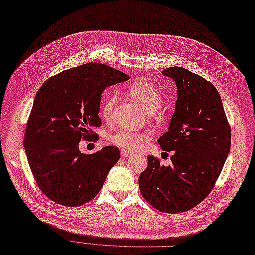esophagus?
Segmentation results:
<instances>
[{"label": "esophagus", "mask_w": 255, "mask_h": 255, "mask_svg": "<svg viewBox=\"0 0 255 255\" xmlns=\"http://www.w3.org/2000/svg\"><path fill=\"white\" fill-rule=\"evenodd\" d=\"M121 154H122V156L123 157H127V156H130L131 154H132V152H131V151H129V150H122V151H121Z\"/></svg>", "instance_id": "esophagus-1"}]
</instances>
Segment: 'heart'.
Wrapping results in <instances>:
<instances>
[{
    "label": "heart",
    "mask_w": 255,
    "mask_h": 255,
    "mask_svg": "<svg viewBox=\"0 0 255 255\" xmlns=\"http://www.w3.org/2000/svg\"><path fill=\"white\" fill-rule=\"evenodd\" d=\"M129 93L148 112H154L163 103V94L155 85L147 80H137L129 86ZM117 103V96L111 93L104 99L101 113L105 120H110ZM150 137L149 132H139L134 130H120L109 136L110 142L119 147L128 150H137L143 142Z\"/></svg>",
    "instance_id": "heart-1"
}]
</instances>
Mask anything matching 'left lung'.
I'll return each instance as SVG.
<instances>
[{"label":"left lung","instance_id":"1","mask_svg":"<svg viewBox=\"0 0 255 255\" xmlns=\"http://www.w3.org/2000/svg\"><path fill=\"white\" fill-rule=\"evenodd\" d=\"M163 75L177 88L175 112L157 143L172 151L171 166L148 155L138 177L144 199L166 213L190 210L212 191L231 146V128L213 84L183 67H169Z\"/></svg>","mask_w":255,"mask_h":255}]
</instances>
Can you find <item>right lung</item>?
Returning a JSON list of instances; mask_svg holds the SVG:
<instances>
[{"instance_id": "1", "label": "right lung", "mask_w": 255, "mask_h": 255, "mask_svg": "<svg viewBox=\"0 0 255 255\" xmlns=\"http://www.w3.org/2000/svg\"><path fill=\"white\" fill-rule=\"evenodd\" d=\"M129 75L101 63H87L47 80L35 94L27 121L24 147L41 191L56 204L77 207L91 201L103 188L120 149L106 146L93 154L81 153L82 138L101 126L102 93Z\"/></svg>"}]
</instances>
